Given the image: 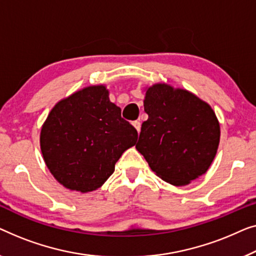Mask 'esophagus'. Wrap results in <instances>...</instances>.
I'll return each instance as SVG.
<instances>
[{
    "label": "esophagus",
    "instance_id": "obj_1",
    "mask_svg": "<svg viewBox=\"0 0 256 256\" xmlns=\"http://www.w3.org/2000/svg\"><path fill=\"white\" fill-rule=\"evenodd\" d=\"M132 125H133V126H134V128H136V131H138V133H139V132H140V128H142V124H140V122H138V120L133 122Z\"/></svg>",
    "mask_w": 256,
    "mask_h": 256
}]
</instances>
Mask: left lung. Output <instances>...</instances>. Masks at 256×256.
Here are the masks:
<instances>
[{"instance_id":"1","label":"left lung","mask_w":256,"mask_h":256,"mask_svg":"<svg viewBox=\"0 0 256 256\" xmlns=\"http://www.w3.org/2000/svg\"><path fill=\"white\" fill-rule=\"evenodd\" d=\"M136 148L156 174L175 186H186L210 168L220 140V125L206 102L167 84L145 88Z\"/></svg>"}]
</instances>
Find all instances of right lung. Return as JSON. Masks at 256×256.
Listing matches in <instances>:
<instances>
[{"instance_id": "1", "label": "right lung", "mask_w": 256, "mask_h": 256, "mask_svg": "<svg viewBox=\"0 0 256 256\" xmlns=\"http://www.w3.org/2000/svg\"><path fill=\"white\" fill-rule=\"evenodd\" d=\"M138 132L110 102L104 84L88 86L59 100L44 122L40 150L48 170L72 192H90L112 175Z\"/></svg>"}]
</instances>
